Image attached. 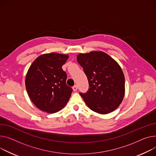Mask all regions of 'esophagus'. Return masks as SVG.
Segmentation results:
<instances>
[{"label": "esophagus", "instance_id": "1", "mask_svg": "<svg viewBox=\"0 0 156 156\" xmlns=\"http://www.w3.org/2000/svg\"><path fill=\"white\" fill-rule=\"evenodd\" d=\"M73 90L74 91H76L78 90V87H77V85H75V86L73 87Z\"/></svg>", "mask_w": 156, "mask_h": 156}]
</instances>
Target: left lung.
<instances>
[{"instance_id":"8db88e82","label":"left lung","mask_w":156,"mask_h":156,"mask_svg":"<svg viewBox=\"0 0 156 156\" xmlns=\"http://www.w3.org/2000/svg\"><path fill=\"white\" fill-rule=\"evenodd\" d=\"M89 83L86 93H80L90 109L108 114L117 109L125 95V76L117 62L101 51L76 56Z\"/></svg>"}]
</instances>
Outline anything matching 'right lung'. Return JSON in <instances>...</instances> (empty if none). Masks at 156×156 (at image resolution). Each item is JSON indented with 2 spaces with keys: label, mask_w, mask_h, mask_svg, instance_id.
<instances>
[{
  "label": "right lung",
  "mask_w": 156,
  "mask_h": 156,
  "mask_svg": "<svg viewBox=\"0 0 156 156\" xmlns=\"http://www.w3.org/2000/svg\"><path fill=\"white\" fill-rule=\"evenodd\" d=\"M69 55L57 53L41 55L30 66L25 79L27 94L34 105L49 113L59 112L68 103L73 90L66 83L62 69Z\"/></svg>",
  "instance_id": "1"
}]
</instances>
